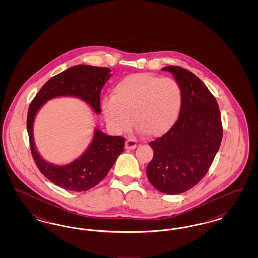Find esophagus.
I'll list each match as a JSON object with an SVG mask.
<instances>
[{
  "label": "esophagus",
  "instance_id": "obj_1",
  "mask_svg": "<svg viewBox=\"0 0 258 258\" xmlns=\"http://www.w3.org/2000/svg\"><path fill=\"white\" fill-rule=\"evenodd\" d=\"M136 141L135 139H132V138H128L126 141H125V149L127 150H134L136 148Z\"/></svg>",
  "mask_w": 258,
  "mask_h": 258
}]
</instances>
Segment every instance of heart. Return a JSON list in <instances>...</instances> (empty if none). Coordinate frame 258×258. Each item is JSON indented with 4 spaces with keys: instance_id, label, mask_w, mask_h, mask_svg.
Segmentation results:
<instances>
[{
    "instance_id": "obj_1",
    "label": "heart",
    "mask_w": 258,
    "mask_h": 258,
    "mask_svg": "<svg viewBox=\"0 0 258 258\" xmlns=\"http://www.w3.org/2000/svg\"><path fill=\"white\" fill-rule=\"evenodd\" d=\"M182 106V90L172 78L154 74L128 75L113 88L112 98L102 101L106 123L122 133L133 122L148 137H160L176 123Z\"/></svg>"
}]
</instances>
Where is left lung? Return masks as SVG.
<instances>
[{
  "label": "left lung",
  "instance_id": "8db88e82",
  "mask_svg": "<svg viewBox=\"0 0 258 258\" xmlns=\"http://www.w3.org/2000/svg\"><path fill=\"white\" fill-rule=\"evenodd\" d=\"M171 73L182 90V106L171 130L150 142L154 157L148 179L166 195H179L201 181L215 159L222 138L221 112L215 97L197 75L181 67Z\"/></svg>",
  "mask_w": 258,
  "mask_h": 258
}]
</instances>
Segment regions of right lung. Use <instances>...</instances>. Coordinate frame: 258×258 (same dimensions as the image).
<instances>
[{
  "label": "right lung",
  "instance_id": "obj_1",
  "mask_svg": "<svg viewBox=\"0 0 258 258\" xmlns=\"http://www.w3.org/2000/svg\"><path fill=\"white\" fill-rule=\"evenodd\" d=\"M107 68L77 64L50 78L30 104L27 116V131L30 147L37 168L50 182L72 191H86L107 175L118 157L123 153L124 139L105 135L95 128L92 142L76 160L57 165L44 160L37 152L34 139V122L38 110L47 100L59 97L80 98L94 110L100 113V92L110 78Z\"/></svg>",
  "mask_w": 258,
  "mask_h": 258
}]
</instances>
